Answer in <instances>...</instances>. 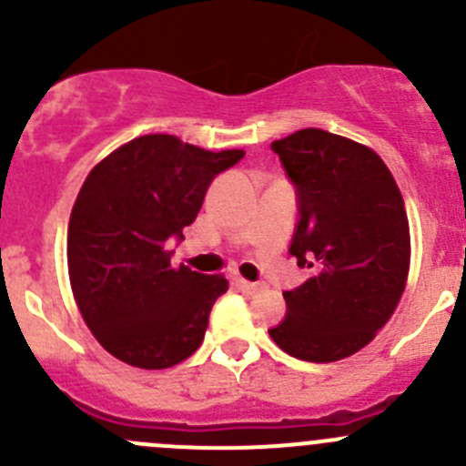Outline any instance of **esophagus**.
<instances>
[{
	"label": "esophagus",
	"instance_id": "1",
	"mask_svg": "<svg viewBox=\"0 0 466 466\" xmlns=\"http://www.w3.org/2000/svg\"><path fill=\"white\" fill-rule=\"evenodd\" d=\"M238 288L242 289L244 294H256L258 289L262 288L260 283H251V280H244V279H238Z\"/></svg>",
	"mask_w": 466,
	"mask_h": 466
}]
</instances>
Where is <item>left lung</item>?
Instances as JSON below:
<instances>
[{
  "mask_svg": "<svg viewBox=\"0 0 466 466\" xmlns=\"http://www.w3.org/2000/svg\"><path fill=\"white\" fill-rule=\"evenodd\" d=\"M297 190L289 256L312 276L283 292L269 338L292 358L335 362L374 339L405 289L410 228L403 197L376 151L321 128L271 142Z\"/></svg>",
  "mask_w": 466,
  "mask_h": 466,
  "instance_id": "1",
  "label": "left lung"
}]
</instances>
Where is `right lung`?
Instances as JSON below:
<instances>
[{
  "instance_id": "add662e5",
  "label": "right lung",
  "mask_w": 466,
  "mask_h": 466,
  "mask_svg": "<svg viewBox=\"0 0 466 466\" xmlns=\"http://www.w3.org/2000/svg\"><path fill=\"white\" fill-rule=\"evenodd\" d=\"M244 151H206L165 133L142 136L101 160L83 183L67 269L76 306L101 347L127 365L167 370L199 349L224 276L172 267L208 186Z\"/></svg>"
}]
</instances>
